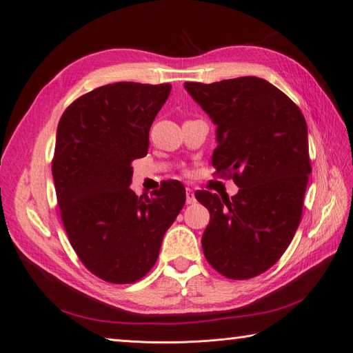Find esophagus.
<instances>
[{"mask_svg": "<svg viewBox=\"0 0 353 353\" xmlns=\"http://www.w3.org/2000/svg\"><path fill=\"white\" fill-rule=\"evenodd\" d=\"M185 197H187V205H194L196 203V197H194V191L193 188H187L185 190Z\"/></svg>", "mask_w": 353, "mask_h": 353, "instance_id": "1", "label": "esophagus"}]
</instances>
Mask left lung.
<instances>
[{
    "label": "left lung",
    "instance_id": "obj_1",
    "mask_svg": "<svg viewBox=\"0 0 353 353\" xmlns=\"http://www.w3.org/2000/svg\"><path fill=\"white\" fill-rule=\"evenodd\" d=\"M184 87L216 125L213 168L240 188L222 200L196 193L210 213L203 253L227 279H252L281 258L301 222L311 175L305 117L284 92L256 77Z\"/></svg>",
    "mask_w": 353,
    "mask_h": 353
}]
</instances>
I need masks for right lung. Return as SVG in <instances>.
I'll use <instances>...</instances> for the list:
<instances>
[{"mask_svg": "<svg viewBox=\"0 0 353 353\" xmlns=\"http://www.w3.org/2000/svg\"><path fill=\"white\" fill-rule=\"evenodd\" d=\"M169 83L116 82L73 101L57 126L52 179L73 250L99 279L135 283L153 268L168 228L185 203L179 181L152 197L131 190L135 159L169 97Z\"/></svg>", "mask_w": 353, "mask_h": 353, "instance_id": "1", "label": "right lung"}]
</instances>
